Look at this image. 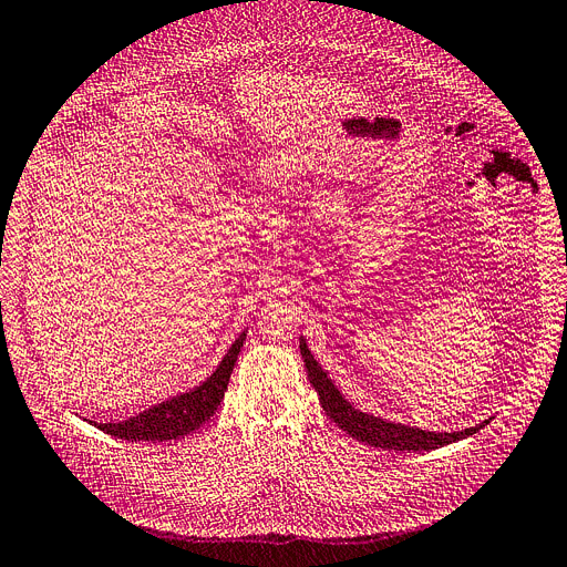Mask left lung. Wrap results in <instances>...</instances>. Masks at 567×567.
<instances>
[{
	"label": "left lung",
	"mask_w": 567,
	"mask_h": 567,
	"mask_svg": "<svg viewBox=\"0 0 567 567\" xmlns=\"http://www.w3.org/2000/svg\"><path fill=\"white\" fill-rule=\"evenodd\" d=\"M300 353L305 358V368H307V377L309 383L319 393L321 406L326 410V414L349 433L351 437H355L358 442H365L370 446H379V449H395V451H433L440 446H446L451 442L465 440L470 435L482 430L488 421L474 425V427H465L458 430V433H433V430H421L414 425H402V423H393L381 416H372L355 410V406L342 398L339 389L332 383V379H328V374L321 370L319 362L313 360L305 337L300 339Z\"/></svg>",
	"instance_id": "8db88e82"
}]
</instances>
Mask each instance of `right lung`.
<instances>
[{
	"mask_svg": "<svg viewBox=\"0 0 567 567\" xmlns=\"http://www.w3.org/2000/svg\"><path fill=\"white\" fill-rule=\"evenodd\" d=\"M244 342L246 330L235 339V344L225 353L214 374L207 377V381H202L193 391L178 393L165 402H157L148 406L146 412L118 423H90L104 430L106 435L130 442H165L190 435L193 430H197L202 423L216 414L225 391H228V381Z\"/></svg>",
	"mask_w": 567,
	"mask_h": 567,
	"instance_id": "add662e5",
	"label": "right lung"
}]
</instances>
